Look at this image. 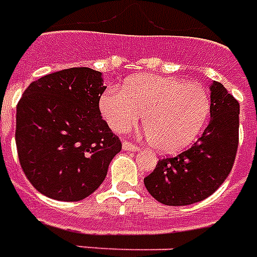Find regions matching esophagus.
<instances>
[{
    "mask_svg": "<svg viewBox=\"0 0 257 257\" xmlns=\"http://www.w3.org/2000/svg\"><path fill=\"white\" fill-rule=\"evenodd\" d=\"M122 149L126 151H139L140 150L139 146L132 145V143H131V142H128V140H125V142L122 143Z\"/></svg>",
    "mask_w": 257,
    "mask_h": 257,
    "instance_id": "1",
    "label": "esophagus"
}]
</instances>
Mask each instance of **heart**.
<instances>
[{"label": "heart", "instance_id": "obj_1", "mask_svg": "<svg viewBox=\"0 0 257 257\" xmlns=\"http://www.w3.org/2000/svg\"><path fill=\"white\" fill-rule=\"evenodd\" d=\"M99 108L117 134L131 131L143 115L146 138L158 151L173 154L189 147L202 132L210 97L197 82L142 74L129 78L123 89L107 88Z\"/></svg>", "mask_w": 257, "mask_h": 257}]
</instances>
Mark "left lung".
Wrapping results in <instances>:
<instances>
[{
	"instance_id": "obj_1",
	"label": "left lung",
	"mask_w": 257,
	"mask_h": 257,
	"mask_svg": "<svg viewBox=\"0 0 257 257\" xmlns=\"http://www.w3.org/2000/svg\"><path fill=\"white\" fill-rule=\"evenodd\" d=\"M239 103L213 81L210 121L189 150L162 158L145 178L147 191L164 205L183 206L208 198L231 172L238 149Z\"/></svg>"
}]
</instances>
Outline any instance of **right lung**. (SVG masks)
<instances>
[{
	"label": "right lung",
	"instance_id": "1",
	"mask_svg": "<svg viewBox=\"0 0 257 257\" xmlns=\"http://www.w3.org/2000/svg\"><path fill=\"white\" fill-rule=\"evenodd\" d=\"M100 71L73 67L31 82L16 108V147L26 178L58 201L99 189L121 142L101 119Z\"/></svg>",
	"mask_w": 257,
	"mask_h": 257
}]
</instances>
